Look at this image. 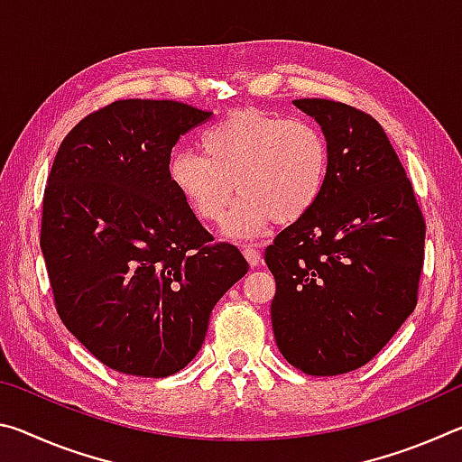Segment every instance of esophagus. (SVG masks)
<instances>
[{
	"label": "esophagus",
	"instance_id": "34e87169",
	"mask_svg": "<svg viewBox=\"0 0 462 462\" xmlns=\"http://www.w3.org/2000/svg\"><path fill=\"white\" fill-rule=\"evenodd\" d=\"M242 254H245V259L248 261L250 267H259L261 264V253L254 246H245L242 248Z\"/></svg>",
	"mask_w": 462,
	"mask_h": 462
}]
</instances>
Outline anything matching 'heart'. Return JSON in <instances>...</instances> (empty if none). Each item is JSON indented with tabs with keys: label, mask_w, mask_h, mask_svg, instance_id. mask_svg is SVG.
<instances>
[{
	"label": "heart",
	"mask_w": 462,
	"mask_h": 462,
	"mask_svg": "<svg viewBox=\"0 0 462 462\" xmlns=\"http://www.w3.org/2000/svg\"><path fill=\"white\" fill-rule=\"evenodd\" d=\"M203 154L175 151L169 179L191 212L217 222L234 189L240 198L224 222L228 238H254L273 222L291 224L322 198L330 169L328 140L316 124L238 109L201 134Z\"/></svg>",
	"instance_id": "1"
}]
</instances>
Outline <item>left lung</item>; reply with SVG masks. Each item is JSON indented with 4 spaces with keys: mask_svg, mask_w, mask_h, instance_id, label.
<instances>
[{
    "mask_svg": "<svg viewBox=\"0 0 462 462\" xmlns=\"http://www.w3.org/2000/svg\"><path fill=\"white\" fill-rule=\"evenodd\" d=\"M328 140L322 198L264 253L271 322L289 365L316 377L355 371L416 308L426 224L385 130L332 99H293Z\"/></svg>",
    "mask_w": 462,
    "mask_h": 462,
    "instance_id": "8db88e82",
    "label": "left lung"
}]
</instances>
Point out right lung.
<instances>
[{"mask_svg": "<svg viewBox=\"0 0 462 462\" xmlns=\"http://www.w3.org/2000/svg\"><path fill=\"white\" fill-rule=\"evenodd\" d=\"M212 112L120 99L89 114L54 156L41 248L57 311L109 369L169 377L199 353L209 314L246 275L232 245H209L169 179L179 136Z\"/></svg>", "mask_w": 462, "mask_h": 462, "instance_id": "add662e5", "label": "right lung"}]
</instances>
